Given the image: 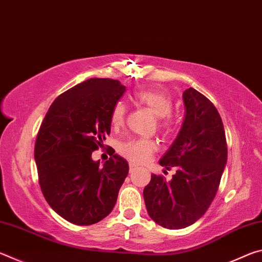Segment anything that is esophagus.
Returning a JSON list of instances; mask_svg holds the SVG:
<instances>
[{
	"instance_id": "esophagus-1",
	"label": "esophagus",
	"mask_w": 262,
	"mask_h": 262,
	"mask_svg": "<svg viewBox=\"0 0 262 262\" xmlns=\"http://www.w3.org/2000/svg\"><path fill=\"white\" fill-rule=\"evenodd\" d=\"M129 170H130V172L136 170V166L134 165V164H129Z\"/></svg>"
}]
</instances>
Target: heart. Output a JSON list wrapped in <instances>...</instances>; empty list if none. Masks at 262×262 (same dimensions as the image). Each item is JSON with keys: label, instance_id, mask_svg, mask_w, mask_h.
<instances>
[{"label": "heart", "instance_id": "b5f03b06", "mask_svg": "<svg viewBox=\"0 0 262 262\" xmlns=\"http://www.w3.org/2000/svg\"><path fill=\"white\" fill-rule=\"evenodd\" d=\"M134 103L142 107L147 108L157 117L158 128L163 132H168L173 125L170 117L173 108V101L168 95L154 89H139L133 94ZM126 117V106L122 101H117L111 110V123L118 128L123 125ZM157 145L151 140L147 139H133L120 144L119 152L128 161L135 164H143L148 162L154 152L156 151Z\"/></svg>", "mask_w": 262, "mask_h": 262}]
</instances>
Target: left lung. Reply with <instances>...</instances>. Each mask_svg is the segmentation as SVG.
I'll list each match as a JSON object with an SVG mask.
<instances>
[{
    "mask_svg": "<svg viewBox=\"0 0 262 262\" xmlns=\"http://www.w3.org/2000/svg\"><path fill=\"white\" fill-rule=\"evenodd\" d=\"M186 114L173 144L159 161L174 167L171 181L151 174L143 198L148 214L166 229H183L205 215L219 190L228 159L221 115L214 104L193 88L183 94Z\"/></svg>",
    "mask_w": 262,
    "mask_h": 262,
    "instance_id": "8db88e82",
    "label": "left lung"
}]
</instances>
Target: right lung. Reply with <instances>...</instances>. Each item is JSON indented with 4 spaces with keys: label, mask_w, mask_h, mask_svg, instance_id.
Masks as SVG:
<instances>
[{
    "label": "right lung",
    "mask_w": 262,
    "mask_h": 262,
    "mask_svg": "<svg viewBox=\"0 0 262 262\" xmlns=\"http://www.w3.org/2000/svg\"><path fill=\"white\" fill-rule=\"evenodd\" d=\"M126 86L90 78L53 101L34 145L38 179L48 205L62 219L91 225L105 219L128 174L126 159L111 154L103 166L91 155L111 133V110Z\"/></svg>",
    "instance_id": "right-lung-1"
}]
</instances>
